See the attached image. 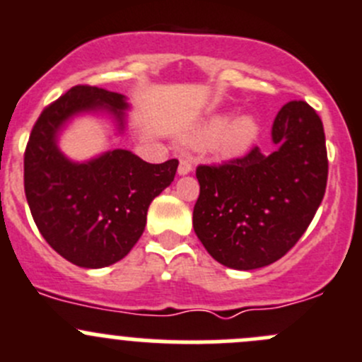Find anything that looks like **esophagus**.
<instances>
[{
    "instance_id": "1",
    "label": "esophagus",
    "mask_w": 362,
    "mask_h": 362,
    "mask_svg": "<svg viewBox=\"0 0 362 362\" xmlns=\"http://www.w3.org/2000/svg\"><path fill=\"white\" fill-rule=\"evenodd\" d=\"M192 170H194V163H192V160H188V158H183V160L179 161V168H177L179 174H181V175L190 174Z\"/></svg>"
}]
</instances>
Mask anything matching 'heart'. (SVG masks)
I'll return each mask as SVG.
<instances>
[{
	"instance_id": "1",
	"label": "heart",
	"mask_w": 362,
	"mask_h": 362,
	"mask_svg": "<svg viewBox=\"0 0 362 362\" xmlns=\"http://www.w3.org/2000/svg\"><path fill=\"white\" fill-rule=\"evenodd\" d=\"M257 136L259 122L252 115H240L229 124L226 117H215L194 133L192 144L204 147L215 142L216 153L230 158L245 154L257 142Z\"/></svg>"
}]
</instances>
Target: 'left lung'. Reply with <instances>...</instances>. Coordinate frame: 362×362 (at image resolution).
<instances>
[{
  "instance_id": "left-lung-1",
  "label": "left lung",
  "mask_w": 362,
  "mask_h": 362,
  "mask_svg": "<svg viewBox=\"0 0 362 362\" xmlns=\"http://www.w3.org/2000/svg\"><path fill=\"white\" fill-rule=\"evenodd\" d=\"M275 149L259 147L222 165H199L194 229L220 264L254 270L300 240L325 195L329 160L318 113L290 101L272 126Z\"/></svg>"
}]
</instances>
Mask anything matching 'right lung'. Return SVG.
Listing matches in <instances>:
<instances>
[{
    "instance_id": "obj_1",
    "label": "right lung",
    "mask_w": 362,
    "mask_h": 362,
    "mask_svg": "<svg viewBox=\"0 0 362 362\" xmlns=\"http://www.w3.org/2000/svg\"><path fill=\"white\" fill-rule=\"evenodd\" d=\"M106 108L124 127L126 98L76 85L44 108L24 151V194L47 243L72 264L103 268L122 259L146 229L153 199L174 181L177 160L147 163L113 149L87 163L60 153L57 135L80 112Z\"/></svg>"
}]
</instances>
